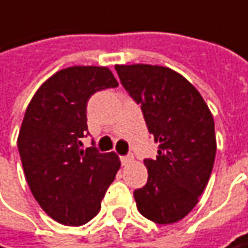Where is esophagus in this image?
<instances>
[{
  "label": "esophagus",
  "instance_id": "obj_1",
  "mask_svg": "<svg viewBox=\"0 0 248 248\" xmlns=\"http://www.w3.org/2000/svg\"><path fill=\"white\" fill-rule=\"evenodd\" d=\"M121 161H122V165H127L133 161V157L131 155H124V157H121Z\"/></svg>",
  "mask_w": 248,
  "mask_h": 248
}]
</instances>
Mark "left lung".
<instances>
[{
    "label": "left lung",
    "mask_w": 248,
    "mask_h": 248,
    "mask_svg": "<svg viewBox=\"0 0 248 248\" xmlns=\"http://www.w3.org/2000/svg\"><path fill=\"white\" fill-rule=\"evenodd\" d=\"M122 86L141 105L158 142L145 160L148 183L134 190L137 208L157 224L184 219L208 184L216 155L215 122L200 93L181 74L152 64H117Z\"/></svg>",
    "instance_id": "1"
}]
</instances>
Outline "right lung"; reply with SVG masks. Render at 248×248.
<instances>
[{"label":"right lung","instance_id":"right-lung-1","mask_svg":"<svg viewBox=\"0 0 248 248\" xmlns=\"http://www.w3.org/2000/svg\"><path fill=\"white\" fill-rule=\"evenodd\" d=\"M117 86L107 67L74 65L48 78L28 105L17 138L22 168L36 202L60 224L95 217L121 168L114 152L80 149L90 96Z\"/></svg>","mask_w":248,"mask_h":248}]
</instances>
